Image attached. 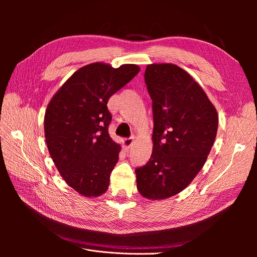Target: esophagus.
<instances>
[{
    "label": "esophagus",
    "mask_w": 257,
    "mask_h": 257,
    "mask_svg": "<svg viewBox=\"0 0 257 257\" xmlns=\"http://www.w3.org/2000/svg\"><path fill=\"white\" fill-rule=\"evenodd\" d=\"M134 143V138L131 137V138H125L123 141V147L125 148V149H128V148L132 147V145H133Z\"/></svg>",
    "instance_id": "34e87169"
}]
</instances>
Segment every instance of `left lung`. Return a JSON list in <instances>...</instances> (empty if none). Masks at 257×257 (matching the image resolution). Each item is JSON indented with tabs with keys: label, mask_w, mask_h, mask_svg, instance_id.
I'll list each match as a JSON object with an SVG mask.
<instances>
[{
	"label": "left lung",
	"mask_w": 257,
	"mask_h": 257,
	"mask_svg": "<svg viewBox=\"0 0 257 257\" xmlns=\"http://www.w3.org/2000/svg\"><path fill=\"white\" fill-rule=\"evenodd\" d=\"M145 81L153 103V149L149 162L135 170L137 190L161 200L183 191L203 168L219 115L199 83L175 64L147 65Z\"/></svg>",
	"instance_id": "8db88e82"
}]
</instances>
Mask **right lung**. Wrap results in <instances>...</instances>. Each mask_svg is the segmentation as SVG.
<instances>
[{"label": "right lung", "instance_id": "obj_1", "mask_svg": "<svg viewBox=\"0 0 257 257\" xmlns=\"http://www.w3.org/2000/svg\"><path fill=\"white\" fill-rule=\"evenodd\" d=\"M139 71L136 64H88L62 84L47 106L44 130L50 157L63 180L84 197H98L109 186L121 146L108 133L107 103Z\"/></svg>", "mask_w": 257, "mask_h": 257}]
</instances>
